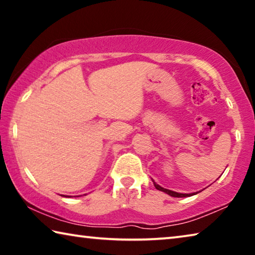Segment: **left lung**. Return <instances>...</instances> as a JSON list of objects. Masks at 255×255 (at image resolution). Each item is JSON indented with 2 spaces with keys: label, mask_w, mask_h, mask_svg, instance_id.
<instances>
[{
  "label": "left lung",
  "mask_w": 255,
  "mask_h": 255,
  "mask_svg": "<svg viewBox=\"0 0 255 255\" xmlns=\"http://www.w3.org/2000/svg\"><path fill=\"white\" fill-rule=\"evenodd\" d=\"M153 183L155 185V188H156L157 190H159V191H163L167 193V195H170L171 197H176V198H182V197H190V196H193L196 195V193H179V192H175V191H172V190H167V189H164L162 188L161 185H158L157 183H155L153 181Z\"/></svg>",
  "instance_id": "1"
}]
</instances>
